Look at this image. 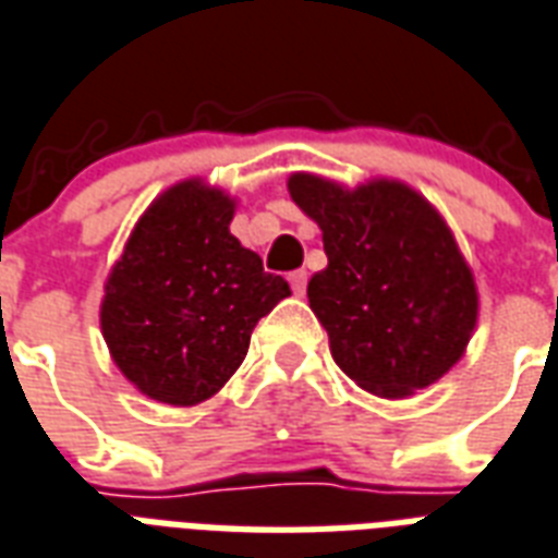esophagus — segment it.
<instances>
[{"label": "esophagus", "mask_w": 558, "mask_h": 558, "mask_svg": "<svg viewBox=\"0 0 558 558\" xmlns=\"http://www.w3.org/2000/svg\"><path fill=\"white\" fill-rule=\"evenodd\" d=\"M289 287H292L295 295H304V292H307V271L304 269L289 271Z\"/></svg>", "instance_id": "34e87169"}]
</instances>
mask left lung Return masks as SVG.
Listing matches in <instances>:
<instances>
[{"mask_svg":"<svg viewBox=\"0 0 558 558\" xmlns=\"http://www.w3.org/2000/svg\"><path fill=\"white\" fill-rule=\"evenodd\" d=\"M289 195L322 228L327 269L307 298L336 365L383 398L439 380L477 325L474 278L439 213L395 181L351 193L292 175Z\"/></svg>","mask_w":558,"mask_h":558,"instance_id":"obj_1","label":"left lung"}]
</instances>
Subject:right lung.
Here are the masks:
<instances>
[{
    "mask_svg": "<svg viewBox=\"0 0 558 558\" xmlns=\"http://www.w3.org/2000/svg\"><path fill=\"white\" fill-rule=\"evenodd\" d=\"M233 202L198 181L172 186L140 219L101 301L113 363L155 401L193 407L222 389L251 330L289 295L228 231Z\"/></svg>",
    "mask_w": 558,
    "mask_h": 558,
    "instance_id": "obj_1",
    "label": "right lung"
}]
</instances>
